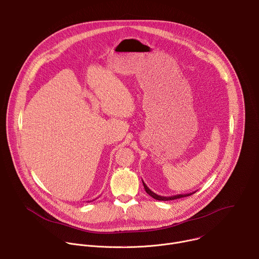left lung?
<instances>
[{
    "label": "left lung",
    "instance_id": "obj_1",
    "mask_svg": "<svg viewBox=\"0 0 259 259\" xmlns=\"http://www.w3.org/2000/svg\"><path fill=\"white\" fill-rule=\"evenodd\" d=\"M142 183H143V187H144V190L146 192V194H149L152 198L156 199V200H159V201H170V200H176V199H180V198H184V197H188V196H191L193 194H195L196 192H193V193H190V194H183V195H175V196H171V197H163V196H159L157 195L156 193H154L153 191H151L149 188H147L146 184L143 182L142 180Z\"/></svg>",
    "mask_w": 259,
    "mask_h": 259
}]
</instances>
